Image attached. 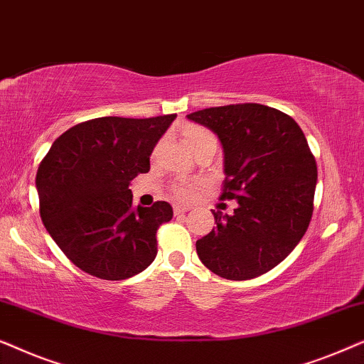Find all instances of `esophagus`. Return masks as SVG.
Returning <instances> with one entry per match:
<instances>
[{
	"label": "esophagus",
	"instance_id": "1",
	"mask_svg": "<svg viewBox=\"0 0 364 364\" xmlns=\"http://www.w3.org/2000/svg\"><path fill=\"white\" fill-rule=\"evenodd\" d=\"M188 210H191L188 205H173V213H176V215H181V213H186Z\"/></svg>",
	"mask_w": 364,
	"mask_h": 364
}]
</instances>
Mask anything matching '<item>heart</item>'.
<instances>
[{
  "label": "heart",
  "mask_w": 364,
  "mask_h": 364,
  "mask_svg": "<svg viewBox=\"0 0 364 364\" xmlns=\"http://www.w3.org/2000/svg\"><path fill=\"white\" fill-rule=\"evenodd\" d=\"M183 141H186L187 147L191 149L193 154L205 151V149H217V137L215 134L208 129L197 126V124H187L182 131ZM198 183L192 181H181L176 182L172 187V193L178 198H188L197 192Z\"/></svg>",
  "instance_id": "1"
}]
</instances>
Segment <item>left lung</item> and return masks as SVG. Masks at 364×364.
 Wrapping results in <instances>:
<instances>
[{"instance_id":"8db88e82","label":"left lung","mask_w":364,"mask_h":364,"mask_svg":"<svg viewBox=\"0 0 364 364\" xmlns=\"http://www.w3.org/2000/svg\"><path fill=\"white\" fill-rule=\"evenodd\" d=\"M187 119L210 129L223 147L220 198L232 215L213 212L217 228L197 240L203 265L227 280H250L290 255L310 225L316 162L300 126L263 104L202 109Z\"/></svg>"}]
</instances>
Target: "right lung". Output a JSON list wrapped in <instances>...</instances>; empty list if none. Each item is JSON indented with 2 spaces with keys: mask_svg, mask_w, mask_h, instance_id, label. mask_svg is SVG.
I'll return each mask as SVG.
<instances>
[{
  "mask_svg": "<svg viewBox=\"0 0 364 364\" xmlns=\"http://www.w3.org/2000/svg\"><path fill=\"white\" fill-rule=\"evenodd\" d=\"M176 114L149 119L97 117L53 142L36 173L41 220L69 260L102 280H126L157 255V230L171 203L134 207L132 178Z\"/></svg>",
  "mask_w": 364,
  "mask_h": 364,
  "instance_id": "add662e5",
  "label": "right lung"
}]
</instances>
